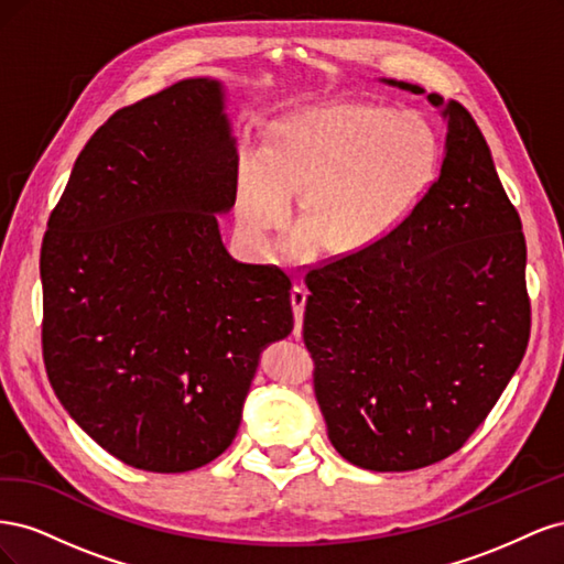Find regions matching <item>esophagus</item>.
<instances>
[{"instance_id": "34e87169", "label": "esophagus", "mask_w": 564, "mask_h": 564, "mask_svg": "<svg viewBox=\"0 0 564 564\" xmlns=\"http://www.w3.org/2000/svg\"><path fill=\"white\" fill-rule=\"evenodd\" d=\"M305 296L308 292L301 284H294L292 289V308H294V336H301V324H303V308H305Z\"/></svg>"}]
</instances>
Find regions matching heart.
<instances>
[{
	"mask_svg": "<svg viewBox=\"0 0 564 564\" xmlns=\"http://www.w3.org/2000/svg\"><path fill=\"white\" fill-rule=\"evenodd\" d=\"M437 174L431 127L409 110L327 104L272 124L265 152H247L237 216L247 240L272 247L301 195V216L332 253H362L395 235L429 197ZM303 232L294 251L311 253Z\"/></svg>",
	"mask_w": 564,
	"mask_h": 564,
	"instance_id": "heart-1",
	"label": "heart"
}]
</instances>
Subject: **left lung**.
<instances>
[{
	"label": "left lung",
	"instance_id": "8db88e82",
	"mask_svg": "<svg viewBox=\"0 0 564 564\" xmlns=\"http://www.w3.org/2000/svg\"><path fill=\"white\" fill-rule=\"evenodd\" d=\"M429 100L447 119L429 197L379 247L305 272L303 340L329 440L377 473L416 470L464 447L520 367L532 327L520 214L485 135L456 100Z\"/></svg>",
	"mask_w": 564,
	"mask_h": 564
}]
</instances>
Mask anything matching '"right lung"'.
Wrapping results in <instances>:
<instances>
[{
  "label": "right lung",
  "instance_id": "right-lung-1",
  "mask_svg": "<svg viewBox=\"0 0 564 564\" xmlns=\"http://www.w3.org/2000/svg\"><path fill=\"white\" fill-rule=\"evenodd\" d=\"M237 164L220 84L183 79L91 135L48 216V381L127 466L185 473L224 454L261 348L294 329L284 270L220 242Z\"/></svg>",
  "mask_w": 564,
  "mask_h": 564
}]
</instances>
